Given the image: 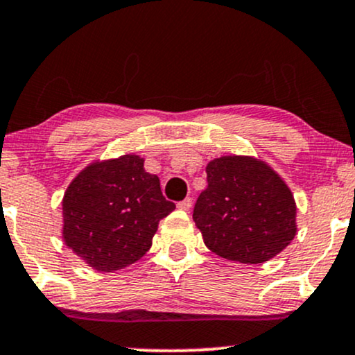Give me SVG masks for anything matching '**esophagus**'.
I'll return each instance as SVG.
<instances>
[{"label":"esophagus","instance_id":"obj_1","mask_svg":"<svg viewBox=\"0 0 355 355\" xmlns=\"http://www.w3.org/2000/svg\"><path fill=\"white\" fill-rule=\"evenodd\" d=\"M177 207H178V209H180V210H190V207H191V197H187L185 200L178 202Z\"/></svg>","mask_w":355,"mask_h":355}]
</instances>
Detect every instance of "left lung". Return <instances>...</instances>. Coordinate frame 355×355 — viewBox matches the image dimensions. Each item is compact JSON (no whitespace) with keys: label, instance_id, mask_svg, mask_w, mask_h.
Wrapping results in <instances>:
<instances>
[{"label":"left lung","instance_id":"8db88e82","mask_svg":"<svg viewBox=\"0 0 355 355\" xmlns=\"http://www.w3.org/2000/svg\"><path fill=\"white\" fill-rule=\"evenodd\" d=\"M207 189L193 222L214 254L262 263L295 237L292 191L270 166L250 157H222L207 165Z\"/></svg>","mask_w":355,"mask_h":355}]
</instances>
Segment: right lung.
<instances>
[{
    "label": "right lung",
    "instance_id": "obj_1",
    "mask_svg": "<svg viewBox=\"0 0 355 355\" xmlns=\"http://www.w3.org/2000/svg\"><path fill=\"white\" fill-rule=\"evenodd\" d=\"M175 210L157 175L125 155L87 166L63 197L64 243L89 267L113 272L141 259L158 222Z\"/></svg>",
    "mask_w": 355,
    "mask_h": 355
}]
</instances>
